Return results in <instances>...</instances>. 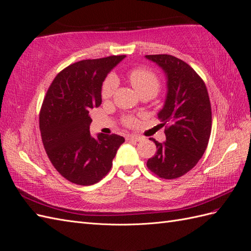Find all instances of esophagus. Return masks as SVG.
Listing matches in <instances>:
<instances>
[{
  "instance_id": "obj_1",
  "label": "esophagus",
  "mask_w": 251,
  "mask_h": 251,
  "mask_svg": "<svg viewBox=\"0 0 251 251\" xmlns=\"http://www.w3.org/2000/svg\"><path fill=\"white\" fill-rule=\"evenodd\" d=\"M126 140H127V141H136V142H139V141H141V140H142V137L137 136V135H128V136L126 137Z\"/></svg>"
}]
</instances>
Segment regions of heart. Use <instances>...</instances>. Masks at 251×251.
<instances>
[{"label": "heart", "mask_w": 251, "mask_h": 251, "mask_svg": "<svg viewBox=\"0 0 251 251\" xmlns=\"http://www.w3.org/2000/svg\"><path fill=\"white\" fill-rule=\"evenodd\" d=\"M129 81L131 85L135 87L139 95L145 94V93H151L154 96L158 93L160 89V81L158 77L151 71L143 68L133 69L129 74ZM116 87V81L113 77H109L104 81L101 87V97L103 99H108L113 95ZM124 123L126 125H132L135 123V119L131 116L125 118Z\"/></svg>", "instance_id": "heart-1"}]
</instances>
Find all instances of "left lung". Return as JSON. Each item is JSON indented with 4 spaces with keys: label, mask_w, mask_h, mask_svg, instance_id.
I'll return each mask as SVG.
<instances>
[{
    "label": "left lung",
    "mask_w": 251,
    "mask_h": 251,
    "mask_svg": "<svg viewBox=\"0 0 251 251\" xmlns=\"http://www.w3.org/2000/svg\"><path fill=\"white\" fill-rule=\"evenodd\" d=\"M167 78V95L158 112L166 125V141L155 142L157 152L147 162L161 178L173 179L194 168L204 154L212 129V109L205 83L187 63L168 54L145 55Z\"/></svg>",
    "instance_id": "obj_1"
}]
</instances>
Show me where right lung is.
I'll use <instances>...</instances> for the list:
<instances>
[{
	"instance_id": "obj_1",
	"label": "right lung",
	"mask_w": 251,
	"mask_h": 251,
	"mask_svg": "<svg viewBox=\"0 0 251 251\" xmlns=\"http://www.w3.org/2000/svg\"><path fill=\"white\" fill-rule=\"evenodd\" d=\"M125 59L113 55L74 63L57 74L44 99L39 129L46 153L63 177L90 186L107 176L121 144L119 135L91 136L90 112L101 103L107 75Z\"/></svg>"
}]
</instances>
